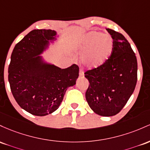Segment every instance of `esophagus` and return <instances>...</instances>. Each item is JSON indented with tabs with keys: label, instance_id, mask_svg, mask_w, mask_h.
I'll list each match as a JSON object with an SVG mask.
<instances>
[{
	"label": "esophagus",
	"instance_id": "1",
	"mask_svg": "<svg viewBox=\"0 0 150 150\" xmlns=\"http://www.w3.org/2000/svg\"><path fill=\"white\" fill-rule=\"evenodd\" d=\"M83 77H84L83 71L82 70H80V71H79V78H83Z\"/></svg>",
	"mask_w": 150,
	"mask_h": 150
}]
</instances>
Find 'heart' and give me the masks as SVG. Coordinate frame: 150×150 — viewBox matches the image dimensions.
<instances>
[{"label":"heart","mask_w":150,"mask_h":150,"mask_svg":"<svg viewBox=\"0 0 150 150\" xmlns=\"http://www.w3.org/2000/svg\"><path fill=\"white\" fill-rule=\"evenodd\" d=\"M79 50L85 57L87 67L97 69L105 64L111 56L113 42L108 35L91 32L81 40Z\"/></svg>","instance_id":"1"}]
</instances>
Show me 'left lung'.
<instances>
[{"label":"left lung","mask_w":150,"mask_h":150,"mask_svg":"<svg viewBox=\"0 0 150 150\" xmlns=\"http://www.w3.org/2000/svg\"><path fill=\"white\" fill-rule=\"evenodd\" d=\"M106 30L113 40L111 56L103 66L84 74L90 83L86 92L89 106L98 115L109 117L118 113L133 93L137 62L125 37L109 28Z\"/></svg>","instance_id":"8db88e82"}]
</instances>
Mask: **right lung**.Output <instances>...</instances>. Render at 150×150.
<instances>
[{"label": "right lung", "mask_w": 150, "mask_h": 150, "mask_svg": "<svg viewBox=\"0 0 150 150\" xmlns=\"http://www.w3.org/2000/svg\"><path fill=\"white\" fill-rule=\"evenodd\" d=\"M55 30H34L16 45L8 67V81L16 102L34 115L44 116L57 110L67 88L79 77L76 64L61 69L42 54L57 42Z\"/></svg>", "instance_id": "obj_1"}]
</instances>
